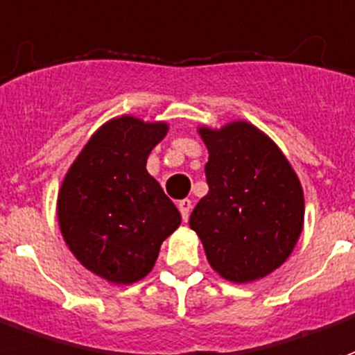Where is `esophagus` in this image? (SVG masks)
Instances as JSON below:
<instances>
[{"instance_id":"34e87169","label":"esophagus","mask_w":355,"mask_h":355,"mask_svg":"<svg viewBox=\"0 0 355 355\" xmlns=\"http://www.w3.org/2000/svg\"><path fill=\"white\" fill-rule=\"evenodd\" d=\"M178 207H180L181 211V217H183V220H187L189 215H191V209H193V202L189 198H183L178 202Z\"/></svg>"}]
</instances>
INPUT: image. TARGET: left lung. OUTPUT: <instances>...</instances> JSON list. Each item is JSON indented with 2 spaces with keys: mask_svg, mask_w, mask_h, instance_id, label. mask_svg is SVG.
I'll use <instances>...</instances> for the list:
<instances>
[{
  "mask_svg": "<svg viewBox=\"0 0 355 355\" xmlns=\"http://www.w3.org/2000/svg\"><path fill=\"white\" fill-rule=\"evenodd\" d=\"M209 151L207 194L189 225L202 239L218 275L250 282L269 275L290 257L305 215L297 175L263 132L234 121L223 129L202 127Z\"/></svg>",
  "mask_w": 355,
  "mask_h": 355,
  "instance_id": "obj_1",
  "label": "left lung"
}]
</instances>
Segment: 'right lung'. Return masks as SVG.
<instances>
[{
    "label": "right lung",
    "mask_w": 355,
    "mask_h": 355,
    "mask_svg": "<svg viewBox=\"0 0 355 355\" xmlns=\"http://www.w3.org/2000/svg\"><path fill=\"white\" fill-rule=\"evenodd\" d=\"M166 123L121 116L105 123L69 168L58 217L65 243L95 275L130 284L155 266L181 215L146 170Z\"/></svg>",
    "instance_id": "right-lung-1"
}]
</instances>
